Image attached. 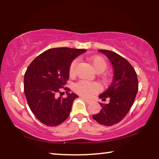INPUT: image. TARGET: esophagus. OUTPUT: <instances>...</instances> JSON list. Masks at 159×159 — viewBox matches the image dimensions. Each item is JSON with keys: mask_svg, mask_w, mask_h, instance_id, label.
I'll list each match as a JSON object with an SVG mask.
<instances>
[{"mask_svg": "<svg viewBox=\"0 0 159 159\" xmlns=\"http://www.w3.org/2000/svg\"><path fill=\"white\" fill-rule=\"evenodd\" d=\"M83 100H84V101H85L86 103H88V104L92 103V101H90V100H88V99H86V98H83Z\"/></svg>", "mask_w": 159, "mask_h": 159, "instance_id": "34e87169", "label": "esophagus"}]
</instances>
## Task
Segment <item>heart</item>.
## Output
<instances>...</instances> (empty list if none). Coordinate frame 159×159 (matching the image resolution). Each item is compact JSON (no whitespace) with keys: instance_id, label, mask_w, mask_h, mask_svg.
Segmentation results:
<instances>
[{"instance_id":"1","label":"heart","mask_w":159,"mask_h":159,"mask_svg":"<svg viewBox=\"0 0 159 159\" xmlns=\"http://www.w3.org/2000/svg\"><path fill=\"white\" fill-rule=\"evenodd\" d=\"M91 61H92L93 66L95 71L98 73H101L104 71L107 68V63L106 60L103 57L100 56H95L94 57L91 58ZM78 63V59L75 58L71 62L69 67V74L70 76L75 75L76 67H77ZM75 92L81 95L82 97H90L94 93H96L99 90V86L96 82H88L85 80H81L77 82L75 84Z\"/></svg>"}]
</instances>
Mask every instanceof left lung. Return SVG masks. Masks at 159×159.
Here are the masks:
<instances>
[{
    "label": "left lung",
    "mask_w": 159,
    "mask_h": 159,
    "mask_svg": "<svg viewBox=\"0 0 159 159\" xmlns=\"http://www.w3.org/2000/svg\"><path fill=\"white\" fill-rule=\"evenodd\" d=\"M98 51L105 54L111 62L114 75L109 88L99 95L103 101L109 99V103H100L101 111L93 115V118L101 125L108 127L119 123L129 112L138 93V80L134 69L122 56L107 50Z\"/></svg>",
    "instance_id": "obj_1"
}]
</instances>
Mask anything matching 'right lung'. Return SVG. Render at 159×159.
Here are the masks:
<instances>
[{"label": "right lung", "mask_w": 159, "mask_h": 159, "mask_svg": "<svg viewBox=\"0 0 159 159\" xmlns=\"http://www.w3.org/2000/svg\"><path fill=\"white\" fill-rule=\"evenodd\" d=\"M86 50L56 48L40 54L29 65L24 78V91L34 116L49 127L59 125L68 118L74 100L78 98L69 93L66 98L56 97L69 80L71 62Z\"/></svg>", "instance_id": "add662e5"}]
</instances>
